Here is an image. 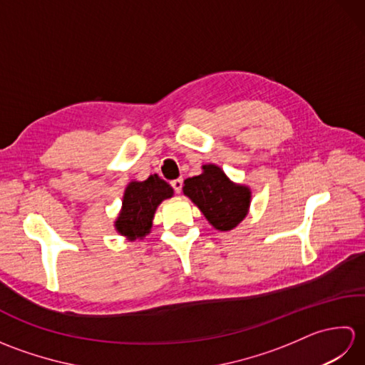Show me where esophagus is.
<instances>
[{
    "instance_id": "34e87169",
    "label": "esophagus",
    "mask_w": 365,
    "mask_h": 365,
    "mask_svg": "<svg viewBox=\"0 0 365 365\" xmlns=\"http://www.w3.org/2000/svg\"><path fill=\"white\" fill-rule=\"evenodd\" d=\"M170 185H173V188H174V191L177 192V195H180V192H182V187H183V180H182V178H177V180H174Z\"/></svg>"
}]
</instances>
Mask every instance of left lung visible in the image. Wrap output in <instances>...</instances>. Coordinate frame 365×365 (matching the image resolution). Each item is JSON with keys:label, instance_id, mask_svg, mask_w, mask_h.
<instances>
[{"label": "left lung", "instance_id": "8db88e82", "mask_svg": "<svg viewBox=\"0 0 365 365\" xmlns=\"http://www.w3.org/2000/svg\"><path fill=\"white\" fill-rule=\"evenodd\" d=\"M183 195L221 232L235 229L246 218L252 197L247 185L232 182L213 163L202 166V174L185 180Z\"/></svg>", "mask_w": 365, "mask_h": 365}]
</instances>
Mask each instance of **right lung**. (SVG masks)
Returning <instances> with one entry per match:
<instances>
[{
	"label": "right lung",
	"mask_w": 365,
	"mask_h": 365,
	"mask_svg": "<svg viewBox=\"0 0 365 365\" xmlns=\"http://www.w3.org/2000/svg\"><path fill=\"white\" fill-rule=\"evenodd\" d=\"M174 196V190L157 174L145 180H131L123 191L122 207L114 221L118 234L130 242L150 234L152 221L158 205Z\"/></svg>",
	"instance_id": "obj_1"
}]
</instances>
